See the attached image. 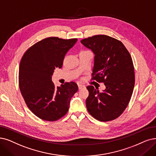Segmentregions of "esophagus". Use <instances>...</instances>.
Segmentation results:
<instances>
[{"instance_id":"34e87169","label":"esophagus","mask_w":156,"mask_h":156,"mask_svg":"<svg viewBox=\"0 0 156 156\" xmlns=\"http://www.w3.org/2000/svg\"><path fill=\"white\" fill-rule=\"evenodd\" d=\"M84 87H85V86H84V85H83V84H78V88H79V90H81L82 88H84Z\"/></svg>"}]
</instances>
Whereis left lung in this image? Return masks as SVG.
<instances>
[{
  "label": "left lung",
  "mask_w": 156,
  "mask_h": 156,
  "mask_svg": "<svg viewBox=\"0 0 156 156\" xmlns=\"http://www.w3.org/2000/svg\"><path fill=\"white\" fill-rule=\"evenodd\" d=\"M80 42L95 54L91 80L104 83L106 88L99 92L93 86H87V109L99 121L113 120L125 111L133 94L135 76L132 58L120 41L107 35H95Z\"/></svg>",
  "instance_id": "left-lung-1"
}]
</instances>
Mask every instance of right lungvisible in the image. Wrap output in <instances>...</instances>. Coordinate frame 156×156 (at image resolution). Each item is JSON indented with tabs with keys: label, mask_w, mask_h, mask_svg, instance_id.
<instances>
[{
	"label": "right lung",
	"mask_w": 156,
	"mask_h": 156,
	"mask_svg": "<svg viewBox=\"0 0 156 156\" xmlns=\"http://www.w3.org/2000/svg\"><path fill=\"white\" fill-rule=\"evenodd\" d=\"M77 41L49 37L29 47L21 59L20 92L29 109L41 120L54 122L63 117L71 98L78 91L76 83L55 86L51 79L54 70L62 67L65 54Z\"/></svg>",
	"instance_id": "1"
}]
</instances>
